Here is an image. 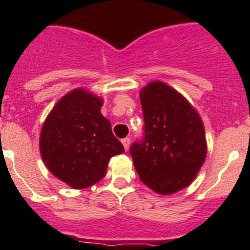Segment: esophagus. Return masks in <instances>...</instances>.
<instances>
[{"label": "esophagus", "instance_id": "34e87169", "mask_svg": "<svg viewBox=\"0 0 250 250\" xmlns=\"http://www.w3.org/2000/svg\"><path fill=\"white\" fill-rule=\"evenodd\" d=\"M121 143H123L124 147H125V150H129V146H130V138H125L121 140Z\"/></svg>", "mask_w": 250, "mask_h": 250}]
</instances>
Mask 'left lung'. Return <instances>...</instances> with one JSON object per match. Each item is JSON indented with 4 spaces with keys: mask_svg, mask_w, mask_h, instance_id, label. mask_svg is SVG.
<instances>
[{
    "mask_svg": "<svg viewBox=\"0 0 250 250\" xmlns=\"http://www.w3.org/2000/svg\"><path fill=\"white\" fill-rule=\"evenodd\" d=\"M145 136L130 147L134 167L146 187L160 195L193 183L207 158L204 124L180 92L163 81L140 90Z\"/></svg>",
    "mask_w": 250,
    "mask_h": 250,
    "instance_id": "8db88e82",
    "label": "left lung"
}]
</instances>
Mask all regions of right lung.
Instances as JSON below:
<instances>
[{
    "label": "right lung",
    "mask_w": 250,
    "mask_h": 250,
    "mask_svg": "<svg viewBox=\"0 0 250 250\" xmlns=\"http://www.w3.org/2000/svg\"><path fill=\"white\" fill-rule=\"evenodd\" d=\"M104 100L79 87L55 104L40 132L43 163L72 189H85L105 176L109 160L125 151L111 123L101 114Z\"/></svg>",
    "instance_id": "right-lung-1"
}]
</instances>
